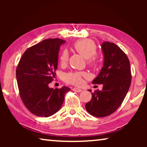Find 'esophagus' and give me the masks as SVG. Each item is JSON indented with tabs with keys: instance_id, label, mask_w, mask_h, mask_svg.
Listing matches in <instances>:
<instances>
[{
	"instance_id": "1",
	"label": "esophagus",
	"mask_w": 147,
	"mask_h": 147,
	"mask_svg": "<svg viewBox=\"0 0 147 147\" xmlns=\"http://www.w3.org/2000/svg\"><path fill=\"white\" fill-rule=\"evenodd\" d=\"M73 91L74 92H81L82 91V90L80 89V88H73Z\"/></svg>"
}]
</instances>
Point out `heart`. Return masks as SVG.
I'll return each instance as SVG.
<instances>
[{
  "instance_id": "b5f03b06",
  "label": "heart",
  "mask_w": 147,
  "mask_h": 147,
  "mask_svg": "<svg viewBox=\"0 0 147 147\" xmlns=\"http://www.w3.org/2000/svg\"><path fill=\"white\" fill-rule=\"evenodd\" d=\"M75 51L86 59V62L89 66L94 67L98 63V57L96 55L97 47L96 44L90 39H82L76 41L73 45ZM69 59V54L64 50L60 54L59 63L61 65H65ZM87 76L84 71H71L65 75V81L72 85L80 86L83 82L82 78Z\"/></svg>"
}]
</instances>
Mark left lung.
Returning <instances> with one entry per match:
<instances>
[{
	"label": "left lung",
	"instance_id": "left-lung-1",
	"mask_svg": "<svg viewBox=\"0 0 147 147\" xmlns=\"http://www.w3.org/2000/svg\"><path fill=\"white\" fill-rule=\"evenodd\" d=\"M104 63L94 84H103L102 90H95L86 104L88 113L96 117H105L114 113L126 97L131 84V70L126 53L114 43L102 45ZM91 91V90H90Z\"/></svg>",
	"mask_w": 147,
	"mask_h": 147
}]
</instances>
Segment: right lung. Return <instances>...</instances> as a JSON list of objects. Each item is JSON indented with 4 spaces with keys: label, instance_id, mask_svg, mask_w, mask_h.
Segmentation results:
<instances>
[{
    "label": "right lung",
    "instance_id": "right-lung-1",
    "mask_svg": "<svg viewBox=\"0 0 147 147\" xmlns=\"http://www.w3.org/2000/svg\"><path fill=\"white\" fill-rule=\"evenodd\" d=\"M63 40L42 41L28 48L16 69L20 97L25 107L37 116L48 117L59 111L69 88H50L57 69L58 53Z\"/></svg>",
    "mask_w": 147,
    "mask_h": 147
}]
</instances>
